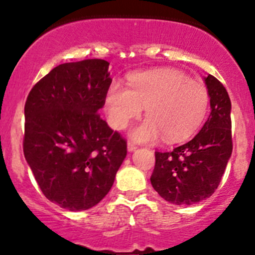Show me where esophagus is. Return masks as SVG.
<instances>
[{
	"label": "esophagus",
	"mask_w": 255,
	"mask_h": 255,
	"mask_svg": "<svg viewBox=\"0 0 255 255\" xmlns=\"http://www.w3.org/2000/svg\"><path fill=\"white\" fill-rule=\"evenodd\" d=\"M127 150L129 151V152H133V151H135V150H136V145L134 144V142H130V141H128V142H127Z\"/></svg>",
	"instance_id": "34e87169"
}]
</instances>
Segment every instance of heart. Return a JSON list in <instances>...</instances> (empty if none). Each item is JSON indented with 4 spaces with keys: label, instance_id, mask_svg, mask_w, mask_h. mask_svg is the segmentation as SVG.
<instances>
[{
    "label": "heart",
    "instance_id": "obj_1",
    "mask_svg": "<svg viewBox=\"0 0 255 255\" xmlns=\"http://www.w3.org/2000/svg\"><path fill=\"white\" fill-rule=\"evenodd\" d=\"M127 86L118 81L109 85L105 111L111 127L121 130L145 108L147 119L129 131L137 142H153L162 136L168 142L182 141L197 130L209 108L205 85L176 69L133 73Z\"/></svg>",
    "mask_w": 255,
    "mask_h": 255
}]
</instances>
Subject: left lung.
Here are the masks:
<instances>
[{"instance_id": "8db88e82", "label": "left lung", "mask_w": 255, "mask_h": 255, "mask_svg": "<svg viewBox=\"0 0 255 255\" xmlns=\"http://www.w3.org/2000/svg\"><path fill=\"white\" fill-rule=\"evenodd\" d=\"M205 84L211 113L200 131L170 152H154L151 184L174 205H193L211 197L233 152L229 95L213 75H207Z\"/></svg>"}]
</instances>
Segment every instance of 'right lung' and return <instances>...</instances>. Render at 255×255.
<instances>
[{"label": "right lung", "mask_w": 255, "mask_h": 255, "mask_svg": "<svg viewBox=\"0 0 255 255\" xmlns=\"http://www.w3.org/2000/svg\"><path fill=\"white\" fill-rule=\"evenodd\" d=\"M108 69L99 58L60 64L26 99L27 164L43 194L69 211L97 205L127 156L126 140L98 114L111 84Z\"/></svg>", "instance_id": "right-lung-1"}]
</instances>
